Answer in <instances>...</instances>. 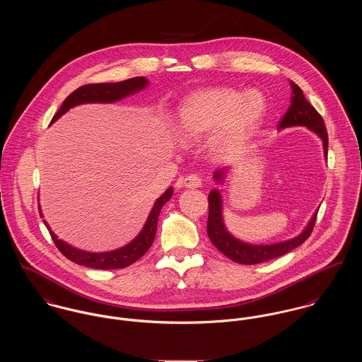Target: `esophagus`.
<instances>
[{
    "label": "esophagus",
    "mask_w": 362,
    "mask_h": 362,
    "mask_svg": "<svg viewBox=\"0 0 362 362\" xmlns=\"http://www.w3.org/2000/svg\"><path fill=\"white\" fill-rule=\"evenodd\" d=\"M178 184L185 188H199L202 185V178L198 174H189L182 177Z\"/></svg>",
    "instance_id": "1"
}]
</instances>
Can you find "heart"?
<instances>
[{
    "instance_id": "1",
    "label": "heart",
    "mask_w": 362,
    "mask_h": 362,
    "mask_svg": "<svg viewBox=\"0 0 362 362\" xmlns=\"http://www.w3.org/2000/svg\"><path fill=\"white\" fill-rule=\"evenodd\" d=\"M266 99L258 90L213 88L192 93L177 111V131L185 141L210 138V149L226 153L241 145L262 122Z\"/></svg>"
}]
</instances>
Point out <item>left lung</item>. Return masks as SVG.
Instances as JSON below:
<instances>
[{
  "label": "left lung",
  "mask_w": 362,
  "mask_h": 362,
  "mask_svg": "<svg viewBox=\"0 0 362 362\" xmlns=\"http://www.w3.org/2000/svg\"><path fill=\"white\" fill-rule=\"evenodd\" d=\"M293 89V98H291V105L288 107L287 112L283 115V118L279 122V129L288 128V127H308L315 134L320 136L323 141V149L325 156L327 158V131L325 121L322 115L315 110V107L310 104L305 99L301 88L291 82ZM223 177V171H217L214 174L216 181H220ZM316 214L310 218L307 228L296 238L273 244V245H252L245 244L237 238H234L224 227L223 218H221V198L217 189H211L209 194V217H207V235L211 241V244L227 258L243 263V264H257L260 262H266L270 259L279 258L303 243H305L310 238V233L315 227Z\"/></svg>",
  "instance_id": "8db88e82"
}]
</instances>
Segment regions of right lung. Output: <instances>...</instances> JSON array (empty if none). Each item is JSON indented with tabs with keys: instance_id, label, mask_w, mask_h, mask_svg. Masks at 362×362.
I'll use <instances>...</instances> for the list:
<instances>
[{
	"instance_id": "1",
	"label": "right lung",
	"mask_w": 362,
	"mask_h": 362,
	"mask_svg": "<svg viewBox=\"0 0 362 362\" xmlns=\"http://www.w3.org/2000/svg\"><path fill=\"white\" fill-rule=\"evenodd\" d=\"M146 85H148V81L144 76L131 78V79L117 82V83H89V85H83V86L78 88L76 90H74L64 100V103L59 107V110L54 114L52 122L58 119L62 114H65L71 107H75L78 104L112 103V102H117V100H119L125 96H129V95L144 89ZM171 195H173V188H168L156 201L155 206L152 209L141 234L132 243L125 245L124 248H119V250L111 251V252L93 254V252H85V251L76 250V248L65 244L64 241L58 240L57 235L50 230L46 220H43V221H45V224H46V227H47V230L52 235L55 247L58 248V251L65 258L69 259V260H72L78 264L93 267V269H105V270L124 269V267L135 263L138 259L142 258L148 252V250L152 247L153 240H155L158 213H160L163 205L171 198Z\"/></svg>"
}]
</instances>
